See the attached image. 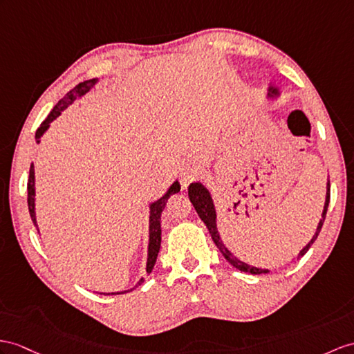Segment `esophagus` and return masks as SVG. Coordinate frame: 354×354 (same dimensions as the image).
<instances>
[{
  "mask_svg": "<svg viewBox=\"0 0 354 354\" xmlns=\"http://www.w3.org/2000/svg\"><path fill=\"white\" fill-rule=\"evenodd\" d=\"M201 174V168L196 165H186L182 169H180V177H182V185L186 186L194 180L198 178V176Z\"/></svg>",
  "mask_w": 354,
  "mask_h": 354,
  "instance_id": "1",
  "label": "esophagus"
}]
</instances>
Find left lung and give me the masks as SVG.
Wrapping results in <instances>:
<instances>
[{
	"mask_svg": "<svg viewBox=\"0 0 354 354\" xmlns=\"http://www.w3.org/2000/svg\"><path fill=\"white\" fill-rule=\"evenodd\" d=\"M273 93H274V90H273ZM187 192H189V200H191L192 205L195 207L198 216L201 218V221L205 223V227L209 228V232H210V236L213 239L214 245L219 248V251L222 252L223 257H225V260L230 264H232V266L236 267V269H239L240 272H245V273H251V274L269 273V270H267V269H257V267H251V266H248V264L242 263L240 260H237V258L232 255L228 251V249L225 248V245L222 243V240L219 237V232H218V228H216V212H214L213 201H212L209 191H207V189L203 185H200V183H191ZM329 201H330V183L327 182V192H326V203H324V210H323V219L320 221V223H318L317 232L314 234L311 242H309L304 249H301L300 254L297 255V260H299L300 257H304L309 251V248H311V245L315 242V239L318 237V234H320L322 227H323L324 219H326L327 207H329Z\"/></svg>",
	"mask_w": 354,
	"mask_h": 354,
	"instance_id": "8db88e82",
	"label": "left lung"
}]
</instances>
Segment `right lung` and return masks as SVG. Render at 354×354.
<instances>
[{"mask_svg": "<svg viewBox=\"0 0 354 354\" xmlns=\"http://www.w3.org/2000/svg\"><path fill=\"white\" fill-rule=\"evenodd\" d=\"M97 82V77H94V80H88V81H84L81 84H77L75 88H72L71 91H68L66 96L59 100L57 105L54 106V109L49 112V115L45 118V122H43L40 124V127L37 129L36 132V141L40 142V136L43 135V132L46 131L49 123L53 122L54 118H57L59 114H62V111L66 109L71 103L77 99L80 96H84L85 93H87L91 87H94V84ZM27 191H28V210H30V216H31V221L34 223V227L37 228V223H36V213H34V167L31 163L30 167V177H28V183H27ZM180 192V185L178 182H176L174 185H172L169 187V191L163 195L160 200H158L156 203H153L150 205V245H149V260H147V273H150L153 270L154 267V263H156V258H158V254H159V249H160V214L163 212V209H165L167 205V201L168 198L171 195H174ZM144 282V278H141V281L138 282V286H141V283ZM131 291V290H129ZM123 292H127V291H122V292H111V295H123ZM102 295V292H100ZM105 295V292H103Z\"/></svg>", "mask_w": 354, "mask_h": 354, "instance_id": "right-lung-1", "label": "right lung"}]
</instances>
